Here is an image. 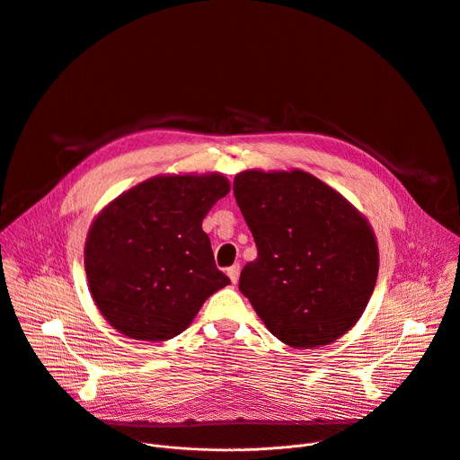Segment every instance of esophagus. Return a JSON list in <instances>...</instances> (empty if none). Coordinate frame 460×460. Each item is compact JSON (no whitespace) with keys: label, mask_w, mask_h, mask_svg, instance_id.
Segmentation results:
<instances>
[{"label":"esophagus","mask_w":460,"mask_h":460,"mask_svg":"<svg viewBox=\"0 0 460 460\" xmlns=\"http://www.w3.org/2000/svg\"><path fill=\"white\" fill-rule=\"evenodd\" d=\"M227 277L231 279L233 284H236V282H238V277H240V266H238V264L231 266V268L227 270Z\"/></svg>","instance_id":"1"}]
</instances>
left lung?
I'll use <instances>...</instances> for the list:
<instances>
[{
    "mask_svg": "<svg viewBox=\"0 0 460 460\" xmlns=\"http://www.w3.org/2000/svg\"><path fill=\"white\" fill-rule=\"evenodd\" d=\"M233 192L258 249L238 288L268 330L298 349L346 335L378 275V243L367 218L302 169L242 171Z\"/></svg>",
    "mask_w": 460,
    "mask_h": 460,
    "instance_id": "obj_1",
    "label": "left lung"
}]
</instances>
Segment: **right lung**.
<instances>
[{
  "instance_id": "add662e5",
  "label": "right lung",
  "mask_w": 460,
  "mask_h": 460,
  "mask_svg": "<svg viewBox=\"0 0 460 460\" xmlns=\"http://www.w3.org/2000/svg\"><path fill=\"white\" fill-rule=\"evenodd\" d=\"M229 189L220 172L158 174L98 213L85 240V273L94 304L116 332L135 341H169L231 284L217 270L202 229Z\"/></svg>"
}]
</instances>
